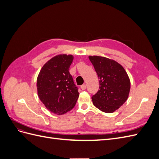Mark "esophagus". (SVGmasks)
Listing matches in <instances>:
<instances>
[{"mask_svg":"<svg viewBox=\"0 0 159 159\" xmlns=\"http://www.w3.org/2000/svg\"><path fill=\"white\" fill-rule=\"evenodd\" d=\"M80 88H81V89H82V90H85V89H86V85H85V84H84V85H81Z\"/></svg>","mask_w":159,"mask_h":159,"instance_id":"34e87169","label":"esophagus"}]
</instances>
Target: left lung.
Here are the masks:
<instances>
[{
	"label": "left lung",
	"mask_w": 159,
	"mask_h": 159,
	"mask_svg": "<svg viewBox=\"0 0 159 159\" xmlns=\"http://www.w3.org/2000/svg\"><path fill=\"white\" fill-rule=\"evenodd\" d=\"M99 80V89L92 96L95 106L105 113H113L126 102L131 88L127 72L118 62L107 57L89 56Z\"/></svg>",
	"instance_id": "1"
}]
</instances>
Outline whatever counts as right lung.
<instances>
[{"label":"right lung","mask_w":159,"mask_h":159,"mask_svg":"<svg viewBox=\"0 0 159 159\" xmlns=\"http://www.w3.org/2000/svg\"><path fill=\"white\" fill-rule=\"evenodd\" d=\"M72 55L59 54L43 66L37 78L38 95L52 113L64 115L74 107L79 98L78 88L69 72Z\"/></svg>","instance_id":"right-lung-1"}]
</instances>
